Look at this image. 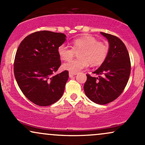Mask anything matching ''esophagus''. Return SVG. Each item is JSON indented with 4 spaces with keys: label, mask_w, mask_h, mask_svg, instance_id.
Here are the masks:
<instances>
[{
    "label": "esophagus",
    "mask_w": 145,
    "mask_h": 145,
    "mask_svg": "<svg viewBox=\"0 0 145 145\" xmlns=\"http://www.w3.org/2000/svg\"><path fill=\"white\" fill-rule=\"evenodd\" d=\"M76 73H72V72H69V77H71V76H76Z\"/></svg>",
    "instance_id": "obj_1"
}]
</instances>
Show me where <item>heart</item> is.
Masks as SVG:
<instances>
[{"instance_id":"1","label":"heart","mask_w":145,"mask_h":145,"mask_svg":"<svg viewBox=\"0 0 145 145\" xmlns=\"http://www.w3.org/2000/svg\"><path fill=\"white\" fill-rule=\"evenodd\" d=\"M76 59L64 63L63 68L69 72L77 73L89 65L99 66L106 61L109 48L105 43L99 41L95 37L89 35L80 37L72 41V48L65 44L60 45L58 54L63 61H68L74 57L78 52Z\"/></svg>"}]
</instances>
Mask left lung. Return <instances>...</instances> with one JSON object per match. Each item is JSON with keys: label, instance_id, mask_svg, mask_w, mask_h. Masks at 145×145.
I'll use <instances>...</instances> for the list:
<instances>
[{"label": "left lung", "instance_id": "obj_1", "mask_svg": "<svg viewBox=\"0 0 145 145\" xmlns=\"http://www.w3.org/2000/svg\"><path fill=\"white\" fill-rule=\"evenodd\" d=\"M101 34L109 42L108 54L93 72L99 77L86 74L84 90L91 101L104 105L114 101L123 93L130 75L131 62L127 48L119 37L103 32Z\"/></svg>", "mask_w": 145, "mask_h": 145}]
</instances>
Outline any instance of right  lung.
Instances as JSON below:
<instances>
[{
    "instance_id": "1",
    "label": "right lung",
    "mask_w": 145,
    "mask_h": 145,
    "mask_svg": "<svg viewBox=\"0 0 145 145\" xmlns=\"http://www.w3.org/2000/svg\"><path fill=\"white\" fill-rule=\"evenodd\" d=\"M65 37L61 33L37 31L26 37L18 48L14 63L15 78L23 94L35 104L50 106L64 93L69 71L52 74L61 65L58 48Z\"/></svg>"
}]
</instances>
